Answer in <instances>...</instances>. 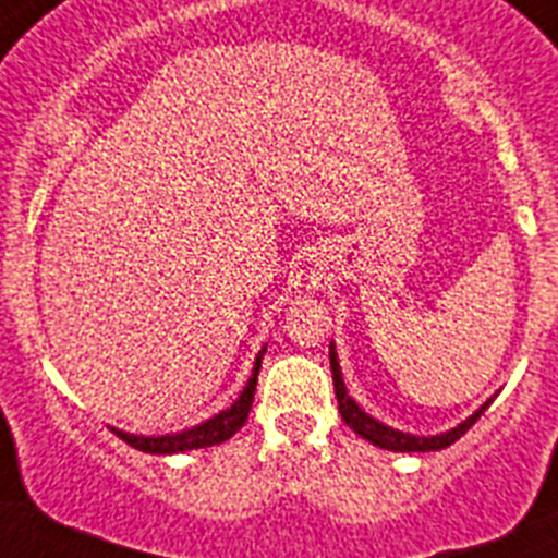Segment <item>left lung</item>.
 Returning <instances> with one entry per match:
<instances>
[{
    "mask_svg": "<svg viewBox=\"0 0 558 558\" xmlns=\"http://www.w3.org/2000/svg\"><path fill=\"white\" fill-rule=\"evenodd\" d=\"M329 368H332V383H335V397H338V411L343 416L349 427H352L357 436H363L366 441H372L374 447L379 450H391V452H433V450H445V447L456 445L458 438L463 433L470 430L475 425L477 418L483 416V411L492 405V399H486L481 408H477L472 416H466L461 425L450 427L445 433H436V436H413V433L405 430H397L391 425H383L379 418H374L372 413H366L363 408L349 397L347 391V383H343V372H340V363H338V352H335V343H329Z\"/></svg>",
    "mask_w": 558,
    "mask_h": 558,
    "instance_id": "left-lung-1",
    "label": "left lung"
}]
</instances>
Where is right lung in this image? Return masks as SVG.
<instances>
[{
  "mask_svg": "<svg viewBox=\"0 0 558 558\" xmlns=\"http://www.w3.org/2000/svg\"><path fill=\"white\" fill-rule=\"evenodd\" d=\"M265 349H268V343H265V347L259 349V354H256L251 377L248 383H245L243 391H240V397H236L226 411L215 413V416L201 422V425L186 427V430H179V433H165V436H136V433H125L120 430V427H111V433H117V436H120L125 445H131L133 450L150 452V456H172V452H186V450H201V447L223 445V441H229V438L245 425V418H248Z\"/></svg>",
  "mask_w": 558,
  "mask_h": 558,
  "instance_id": "right-lung-1",
  "label": "right lung"
}]
</instances>
